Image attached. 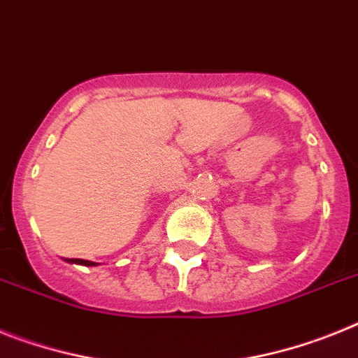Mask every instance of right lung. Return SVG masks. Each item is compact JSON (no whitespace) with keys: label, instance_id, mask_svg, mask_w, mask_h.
<instances>
[{"label":"right lung","instance_id":"obj_1","mask_svg":"<svg viewBox=\"0 0 358 358\" xmlns=\"http://www.w3.org/2000/svg\"><path fill=\"white\" fill-rule=\"evenodd\" d=\"M70 263H77V265H85V266H93V265H95L93 261H86V259H70Z\"/></svg>","mask_w":358,"mask_h":358}]
</instances>
